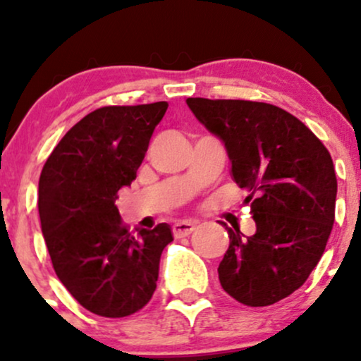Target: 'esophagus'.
Instances as JSON below:
<instances>
[{"mask_svg": "<svg viewBox=\"0 0 361 361\" xmlns=\"http://www.w3.org/2000/svg\"><path fill=\"white\" fill-rule=\"evenodd\" d=\"M195 231V224L192 222H176L175 226H173V234H175V238H185V235L192 234Z\"/></svg>", "mask_w": 361, "mask_h": 361, "instance_id": "1", "label": "esophagus"}]
</instances>
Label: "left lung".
<instances>
[{
	"mask_svg": "<svg viewBox=\"0 0 361 361\" xmlns=\"http://www.w3.org/2000/svg\"><path fill=\"white\" fill-rule=\"evenodd\" d=\"M186 105L226 146L256 222L252 235L224 224L231 241L217 270L222 288L250 307L275 304L305 283L326 250L338 192L329 151L270 103L188 98Z\"/></svg>",
	"mask_w": 361,
	"mask_h": 361,
	"instance_id": "left-lung-1",
	"label": "left lung"
}]
</instances>
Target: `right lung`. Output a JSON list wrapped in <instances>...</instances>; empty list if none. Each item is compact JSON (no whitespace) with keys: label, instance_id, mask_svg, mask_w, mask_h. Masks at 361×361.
I'll return each mask as SVG.
<instances>
[{"label":"right lung","instance_id":"add662e5","mask_svg":"<svg viewBox=\"0 0 361 361\" xmlns=\"http://www.w3.org/2000/svg\"><path fill=\"white\" fill-rule=\"evenodd\" d=\"M166 102L102 106L66 132L39 180V215L52 267L90 312L126 317L151 300L171 227L128 233L115 205L146 156Z\"/></svg>","mask_w":361,"mask_h":361}]
</instances>
